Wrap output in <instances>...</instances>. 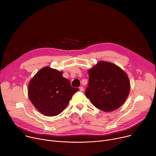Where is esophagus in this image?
<instances>
[{"mask_svg": "<svg viewBox=\"0 0 156 156\" xmlns=\"http://www.w3.org/2000/svg\"><path fill=\"white\" fill-rule=\"evenodd\" d=\"M79 89H80V92H83V90H84V88H83V87L82 86L80 87H79Z\"/></svg>", "mask_w": 156, "mask_h": 156, "instance_id": "34e87169", "label": "esophagus"}]
</instances>
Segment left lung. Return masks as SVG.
Here are the masks:
<instances>
[{"label": "left lung", "instance_id": "8db88e82", "mask_svg": "<svg viewBox=\"0 0 156 156\" xmlns=\"http://www.w3.org/2000/svg\"><path fill=\"white\" fill-rule=\"evenodd\" d=\"M88 73L85 95L95 108L111 112L125 102L129 93L130 83L123 70L111 62L99 61Z\"/></svg>", "mask_w": 156, "mask_h": 156}]
</instances>
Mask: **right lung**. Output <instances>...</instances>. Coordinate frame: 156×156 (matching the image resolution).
Instances as JSON below:
<instances>
[{
  "instance_id": "add662e5",
  "label": "right lung",
  "mask_w": 156,
  "mask_h": 156,
  "mask_svg": "<svg viewBox=\"0 0 156 156\" xmlns=\"http://www.w3.org/2000/svg\"><path fill=\"white\" fill-rule=\"evenodd\" d=\"M78 90L62 76V72L46 66L30 80L28 92L30 101L38 111L47 116H54L64 111L73 95Z\"/></svg>"
}]
</instances>
